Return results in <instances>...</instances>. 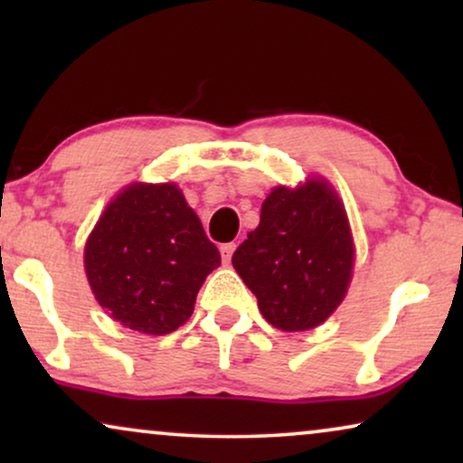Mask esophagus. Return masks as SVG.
Segmentation results:
<instances>
[{
  "label": "esophagus",
  "instance_id": "34e87169",
  "mask_svg": "<svg viewBox=\"0 0 463 463\" xmlns=\"http://www.w3.org/2000/svg\"><path fill=\"white\" fill-rule=\"evenodd\" d=\"M221 257H223L225 263H230V259L233 255V250H236V242H227V244H221Z\"/></svg>",
  "mask_w": 463,
  "mask_h": 463
}]
</instances>
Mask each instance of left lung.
Listing matches in <instances>:
<instances>
[{
	"label": "left lung",
	"instance_id": "8db88e82",
	"mask_svg": "<svg viewBox=\"0 0 463 463\" xmlns=\"http://www.w3.org/2000/svg\"><path fill=\"white\" fill-rule=\"evenodd\" d=\"M232 263L269 325L287 333L322 325L344 301L354 268V240L339 195L322 179L276 187Z\"/></svg>",
	"mask_w": 463,
	"mask_h": 463
}]
</instances>
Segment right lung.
<instances>
[{
	"label": "right lung",
	"mask_w": 463,
	"mask_h": 463,
	"mask_svg": "<svg viewBox=\"0 0 463 463\" xmlns=\"http://www.w3.org/2000/svg\"><path fill=\"white\" fill-rule=\"evenodd\" d=\"M221 255L173 183H132L86 240L84 268L99 306L122 326L166 335L194 314Z\"/></svg>",
	"instance_id": "right-lung-1"
}]
</instances>
